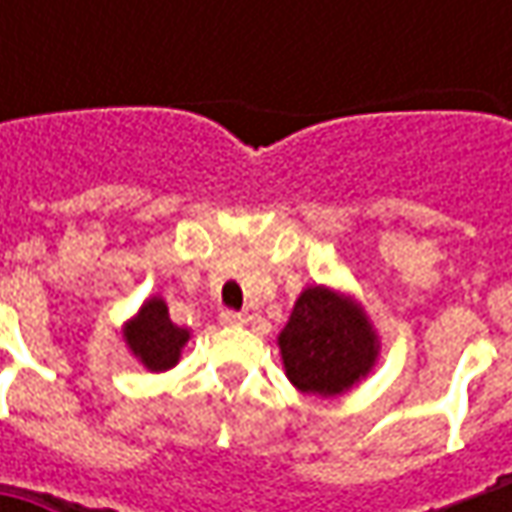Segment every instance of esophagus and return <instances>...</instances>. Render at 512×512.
Listing matches in <instances>:
<instances>
[{"instance_id":"1","label":"esophagus","mask_w":512,"mask_h":512,"mask_svg":"<svg viewBox=\"0 0 512 512\" xmlns=\"http://www.w3.org/2000/svg\"><path fill=\"white\" fill-rule=\"evenodd\" d=\"M219 322L227 327H242L250 322V316L247 313H236V310H222V316H219Z\"/></svg>"}]
</instances>
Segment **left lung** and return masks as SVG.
Masks as SVG:
<instances>
[{
    "mask_svg": "<svg viewBox=\"0 0 512 512\" xmlns=\"http://www.w3.org/2000/svg\"><path fill=\"white\" fill-rule=\"evenodd\" d=\"M276 344L290 384L322 399L353 390L382 356V339L362 302L327 285L299 293Z\"/></svg>",
    "mask_w": 512,
    "mask_h": 512,
    "instance_id": "left-lung-1",
    "label": "left lung"
}]
</instances>
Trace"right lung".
I'll return each instance as SVG.
<instances>
[{
    "label": "right lung",
    "mask_w": 512,
    "mask_h": 512,
    "mask_svg": "<svg viewBox=\"0 0 512 512\" xmlns=\"http://www.w3.org/2000/svg\"><path fill=\"white\" fill-rule=\"evenodd\" d=\"M122 339L142 367H148L150 373H165L182 359L190 330L170 322L168 302L162 296H148L122 325Z\"/></svg>",
    "instance_id": "1"
}]
</instances>
